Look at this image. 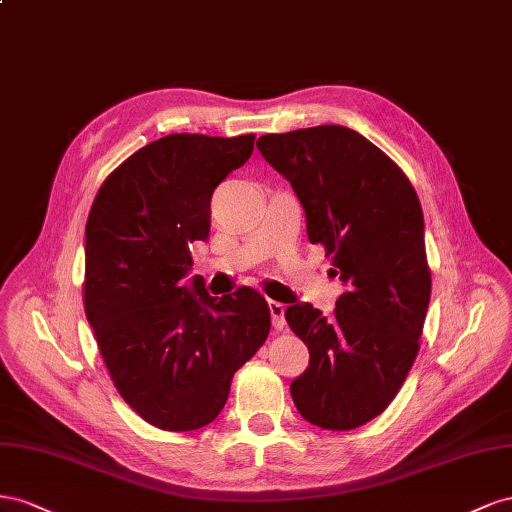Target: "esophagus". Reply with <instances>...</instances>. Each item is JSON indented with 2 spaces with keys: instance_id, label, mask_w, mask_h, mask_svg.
I'll return each mask as SVG.
<instances>
[{
  "instance_id": "1",
  "label": "esophagus",
  "mask_w": 512,
  "mask_h": 512,
  "mask_svg": "<svg viewBox=\"0 0 512 512\" xmlns=\"http://www.w3.org/2000/svg\"><path fill=\"white\" fill-rule=\"evenodd\" d=\"M268 309H270V315H272V326L276 330H283L285 328V304L270 300Z\"/></svg>"
}]
</instances>
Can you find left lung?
<instances>
[{"mask_svg": "<svg viewBox=\"0 0 512 512\" xmlns=\"http://www.w3.org/2000/svg\"><path fill=\"white\" fill-rule=\"evenodd\" d=\"M294 188L311 244L345 291L330 317L309 302L285 311L309 347L291 399L311 425L349 431L382 414L416 360L431 298L425 218L407 175L356 130L337 124L257 139Z\"/></svg>", "mask_w": 512, "mask_h": 512, "instance_id": "left-lung-1", "label": "left lung"}]
</instances>
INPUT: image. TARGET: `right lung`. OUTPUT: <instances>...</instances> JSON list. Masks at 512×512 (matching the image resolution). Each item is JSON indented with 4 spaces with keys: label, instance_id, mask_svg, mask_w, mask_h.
<instances>
[{
    "label": "right lung",
    "instance_id": "right-lung-1",
    "mask_svg": "<svg viewBox=\"0 0 512 512\" xmlns=\"http://www.w3.org/2000/svg\"><path fill=\"white\" fill-rule=\"evenodd\" d=\"M253 135H167L102 182L85 225V315L122 399L163 431L210 425L233 373L270 332L259 291L210 296L191 244L210 236V199L253 154Z\"/></svg>",
    "mask_w": 512,
    "mask_h": 512
}]
</instances>
